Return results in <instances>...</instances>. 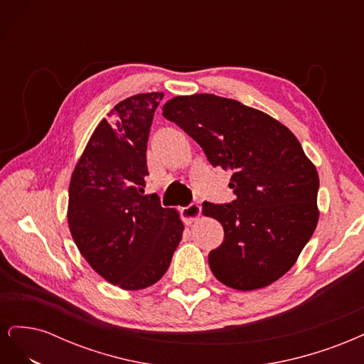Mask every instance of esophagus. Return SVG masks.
Instances as JSON below:
<instances>
[{"label": "esophagus", "instance_id": "esophagus-1", "mask_svg": "<svg viewBox=\"0 0 364 364\" xmlns=\"http://www.w3.org/2000/svg\"><path fill=\"white\" fill-rule=\"evenodd\" d=\"M200 214H202V206H200L199 203H197V202H193V203L186 205V206H183V208L181 209L182 220H183V222H185L186 225H190V223L196 222V220L200 217Z\"/></svg>", "mask_w": 364, "mask_h": 364}]
</instances>
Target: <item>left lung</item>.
<instances>
[{"label": "left lung", "mask_w": 364, "mask_h": 364, "mask_svg": "<svg viewBox=\"0 0 364 364\" xmlns=\"http://www.w3.org/2000/svg\"><path fill=\"white\" fill-rule=\"evenodd\" d=\"M162 115L202 147L209 164L232 173L235 200L202 203L225 229L223 243L208 255L214 277L243 291L279 279L318 220V176L301 142L267 114L214 94L174 97Z\"/></svg>", "instance_id": "8db88e82"}]
</instances>
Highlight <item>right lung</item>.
I'll return each instance as SVG.
<instances>
[{"label": "right lung", "mask_w": 364, "mask_h": 364, "mask_svg": "<svg viewBox=\"0 0 364 364\" xmlns=\"http://www.w3.org/2000/svg\"><path fill=\"white\" fill-rule=\"evenodd\" d=\"M162 92L129 97L97 126L71 176L68 225L77 247L106 281L141 290L167 272L182 240L178 211L144 194L147 141Z\"/></svg>", "instance_id": "obj_1"}]
</instances>
